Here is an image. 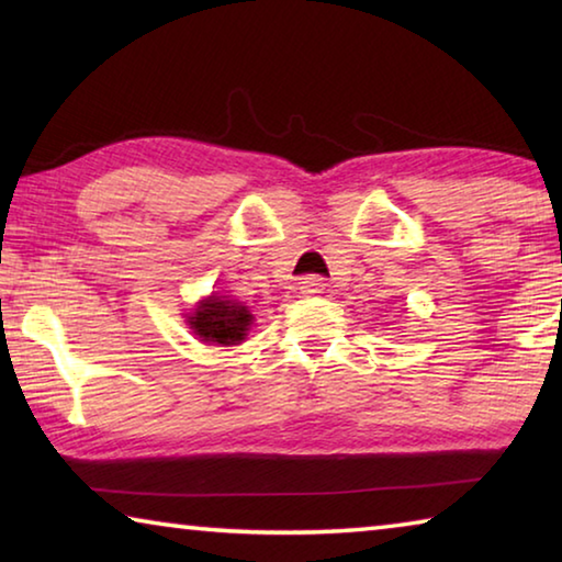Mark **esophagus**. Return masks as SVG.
Listing matches in <instances>:
<instances>
[{
	"label": "esophagus",
	"mask_w": 562,
	"mask_h": 562,
	"mask_svg": "<svg viewBox=\"0 0 562 562\" xmlns=\"http://www.w3.org/2000/svg\"><path fill=\"white\" fill-rule=\"evenodd\" d=\"M300 292L307 294V297H312V294L325 292V282H322V278H315V274H310V278H302Z\"/></svg>",
	"instance_id": "1"
}]
</instances>
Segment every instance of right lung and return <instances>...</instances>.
<instances>
[{"instance_id":"obj_1","label":"right lung","mask_w":562,"mask_h":562,"mask_svg":"<svg viewBox=\"0 0 562 562\" xmlns=\"http://www.w3.org/2000/svg\"><path fill=\"white\" fill-rule=\"evenodd\" d=\"M188 325L207 345L231 347L240 345L247 337V329L252 325V315L245 304L211 294L207 300L198 302L195 312L188 317Z\"/></svg>"}]
</instances>
